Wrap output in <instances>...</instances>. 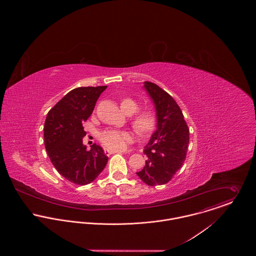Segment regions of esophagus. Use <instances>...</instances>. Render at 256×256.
Returning a JSON list of instances; mask_svg holds the SVG:
<instances>
[{
  "mask_svg": "<svg viewBox=\"0 0 256 256\" xmlns=\"http://www.w3.org/2000/svg\"><path fill=\"white\" fill-rule=\"evenodd\" d=\"M116 152H119V154H121L122 152H120V150H104V154H106V156H110V154H116Z\"/></svg>",
  "mask_w": 256,
  "mask_h": 256,
  "instance_id": "34e87169",
  "label": "esophagus"
}]
</instances>
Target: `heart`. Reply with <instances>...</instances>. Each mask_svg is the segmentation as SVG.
Returning a JSON list of instances; mask_svg holds the SVG:
<instances>
[{"label": "heart", "mask_w": 256, "mask_h": 256, "mask_svg": "<svg viewBox=\"0 0 256 256\" xmlns=\"http://www.w3.org/2000/svg\"><path fill=\"white\" fill-rule=\"evenodd\" d=\"M122 110L127 114H132L138 110V104L132 98H124L120 102ZM132 126L135 131L141 135L146 136L152 133L156 126V115L150 110H143L136 112L132 116ZM98 140L108 150H122L128 144L133 141V136L129 131L106 129L100 133Z\"/></svg>", "instance_id": "b5f03b06"}]
</instances>
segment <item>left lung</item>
<instances>
[{"mask_svg":"<svg viewBox=\"0 0 256 256\" xmlns=\"http://www.w3.org/2000/svg\"><path fill=\"white\" fill-rule=\"evenodd\" d=\"M158 117V129L145 146L146 166L137 174L150 186L162 185L172 180L182 166L189 144V129L182 111L166 90L154 82H145Z\"/></svg>","mask_w":256,"mask_h":256,"instance_id":"obj_1","label":"left lung"}]
</instances>
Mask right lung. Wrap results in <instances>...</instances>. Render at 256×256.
Listing matches in <instances>:
<instances>
[{
  "mask_svg": "<svg viewBox=\"0 0 256 256\" xmlns=\"http://www.w3.org/2000/svg\"><path fill=\"white\" fill-rule=\"evenodd\" d=\"M106 88H74L49 110L45 120L44 145L49 158L63 178L78 185L92 182L108 160L102 146L94 144L86 150L82 145L86 134L82 123L92 115Z\"/></svg>",
  "mask_w": 256,
  "mask_h": 256,
  "instance_id": "obj_1",
  "label": "right lung"
}]
</instances>
